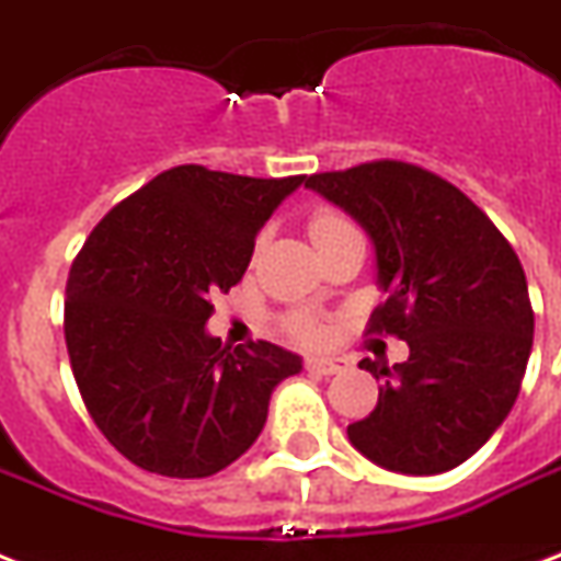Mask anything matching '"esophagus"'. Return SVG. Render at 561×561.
I'll use <instances>...</instances> for the list:
<instances>
[{"label": "esophagus", "instance_id": "1", "mask_svg": "<svg viewBox=\"0 0 561 561\" xmlns=\"http://www.w3.org/2000/svg\"><path fill=\"white\" fill-rule=\"evenodd\" d=\"M308 373H317V375H337L343 369L350 367L343 358H323V355H314V358L306 360Z\"/></svg>", "mask_w": 561, "mask_h": 561}]
</instances>
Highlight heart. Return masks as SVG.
Segmentation results:
<instances>
[{"label": "heart", "instance_id": "obj_1", "mask_svg": "<svg viewBox=\"0 0 561 561\" xmlns=\"http://www.w3.org/2000/svg\"><path fill=\"white\" fill-rule=\"evenodd\" d=\"M341 224H346L343 218H337V215H332V211H320V215H314V220H311V238L323 236V232H329V229L341 227ZM290 329H294V334L297 337H302V341H314L317 337V323L311 320L308 314H297L294 320H290Z\"/></svg>", "mask_w": 561, "mask_h": 561}]
</instances>
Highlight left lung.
<instances>
[{
  "label": "left lung",
  "mask_w": 561,
  "mask_h": 561,
  "mask_svg": "<svg viewBox=\"0 0 561 561\" xmlns=\"http://www.w3.org/2000/svg\"><path fill=\"white\" fill-rule=\"evenodd\" d=\"M367 229L383 306L369 332L408 341L401 364L360 369L383 383L346 427L367 460L399 474L457 469L504 425L533 350V308L518 255L448 180L378 160L306 178Z\"/></svg>",
  "instance_id": "8db88e82"
}]
</instances>
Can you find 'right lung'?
Here are the masks:
<instances>
[{
  "label": "right lung",
  "mask_w": 561,
  "mask_h": 561,
  "mask_svg": "<svg viewBox=\"0 0 561 561\" xmlns=\"http://www.w3.org/2000/svg\"><path fill=\"white\" fill-rule=\"evenodd\" d=\"M306 178L178 165L101 218L66 282V350L92 422L162 478H209L259 439L302 358L220 346L211 297L241 282L255 236Z\"/></svg>",
  "instance_id": "obj_1"
}]
</instances>
